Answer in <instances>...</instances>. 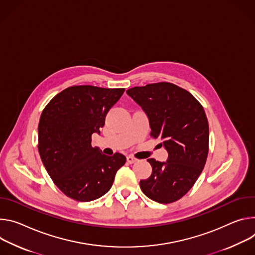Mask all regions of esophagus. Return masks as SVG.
I'll return each instance as SVG.
<instances>
[{
	"mask_svg": "<svg viewBox=\"0 0 255 255\" xmlns=\"http://www.w3.org/2000/svg\"><path fill=\"white\" fill-rule=\"evenodd\" d=\"M127 161H128L129 164H132V163H135V162L137 161V159L134 158V157H132V156H128V157H127Z\"/></svg>",
	"mask_w": 255,
	"mask_h": 255,
	"instance_id": "1",
	"label": "esophagus"
}]
</instances>
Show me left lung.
<instances>
[{"label":"left lung","instance_id":"8db88e82","mask_svg":"<svg viewBox=\"0 0 255 255\" xmlns=\"http://www.w3.org/2000/svg\"><path fill=\"white\" fill-rule=\"evenodd\" d=\"M146 113L151 135L168 152L165 162L148 159L152 174L140 180L142 191L154 202L178 201L193 186L209 153V123L205 110L188 91L171 83H155L127 91Z\"/></svg>","mask_w":255,"mask_h":255}]
</instances>
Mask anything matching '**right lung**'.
Here are the masks:
<instances>
[{
  "mask_svg": "<svg viewBox=\"0 0 255 255\" xmlns=\"http://www.w3.org/2000/svg\"><path fill=\"white\" fill-rule=\"evenodd\" d=\"M125 89L81 85L55 95L43 109L38 125V151L50 178L67 196L91 202L112 186L126 163L121 153L106 156L91 146L109 109Z\"/></svg>",
  "mask_w": 255,
  "mask_h": 255,
  "instance_id": "1",
  "label": "right lung"
}]
</instances>
